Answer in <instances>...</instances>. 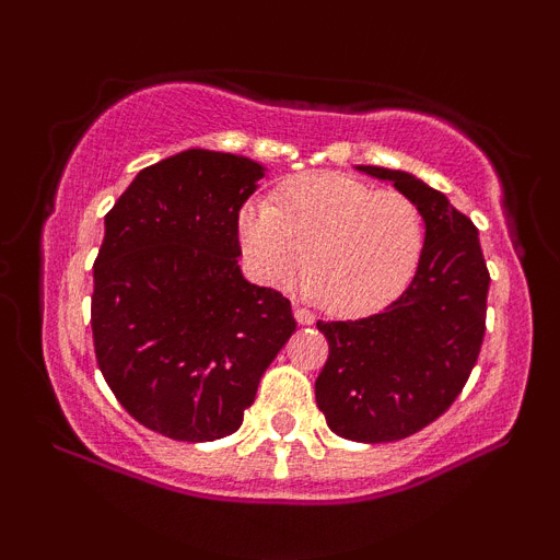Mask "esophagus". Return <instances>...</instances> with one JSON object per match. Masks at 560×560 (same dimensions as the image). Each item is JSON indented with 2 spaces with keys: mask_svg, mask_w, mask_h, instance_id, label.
Here are the masks:
<instances>
[{
  "mask_svg": "<svg viewBox=\"0 0 560 560\" xmlns=\"http://www.w3.org/2000/svg\"><path fill=\"white\" fill-rule=\"evenodd\" d=\"M294 318H298L300 324H311L313 311L307 305H302V302H294Z\"/></svg>",
  "mask_w": 560,
  "mask_h": 560,
  "instance_id": "1",
  "label": "esophagus"
}]
</instances>
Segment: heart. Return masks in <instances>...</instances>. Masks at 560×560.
I'll return each instance as SVG.
<instances>
[{
    "label": "heart",
    "mask_w": 560,
    "mask_h": 560,
    "mask_svg": "<svg viewBox=\"0 0 560 560\" xmlns=\"http://www.w3.org/2000/svg\"><path fill=\"white\" fill-rule=\"evenodd\" d=\"M236 236L260 284H292L311 258L307 287L320 305L361 313L402 292L419 268L427 226L402 191H378L345 173H307L281 184L273 202H244Z\"/></svg>",
    "instance_id": "heart-1"
}]
</instances>
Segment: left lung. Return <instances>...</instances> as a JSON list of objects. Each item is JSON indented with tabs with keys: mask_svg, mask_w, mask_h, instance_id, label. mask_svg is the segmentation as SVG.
<instances>
[{
	"mask_svg": "<svg viewBox=\"0 0 560 560\" xmlns=\"http://www.w3.org/2000/svg\"><path fill=\"white\" fill-rule=\"evenodd\" d=\"M361 171L419 205L427 240L413 281L384 311L318 320L329 358L316 402L345 440L392 442L440 419L466 387L487 329L490 271L477 226L442 191L402 171Z\"/></svg>",
	"mask_w": 560,
	"mask_h": 560,
	"instance_id": "8db88e82",
	"label": "left lung"
}]
</instances>
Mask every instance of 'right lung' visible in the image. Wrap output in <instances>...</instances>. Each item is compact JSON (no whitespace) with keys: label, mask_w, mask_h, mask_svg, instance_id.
Here are the masks:
<instances>
[{"label":"right lung","mask_w":560,"mask_h":560,"mask_svg":"<svg viewBox=\"0 0 560 560\" xmlns=\"http://www.w3.org/2000/svg\"><path fill=\"white\" fill-rule=\"evenodd\" d=\"M258 178L247 158L186 150L139 171L105 215L96 363L128 413L171 440L236 432L298 329L292 302L240 271L236 215Z\"/></svg>","instance_id":"add662e5"}]
</instances>
